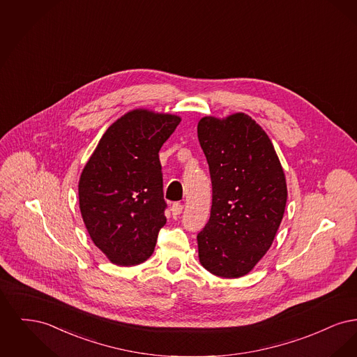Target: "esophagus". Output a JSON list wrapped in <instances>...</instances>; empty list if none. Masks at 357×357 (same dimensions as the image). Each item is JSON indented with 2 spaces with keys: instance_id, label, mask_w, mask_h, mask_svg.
Instances as JSON below:
<instances>
[{
  "instance_id": "1",
  "label": "esophagus",
  "mask_w": 357,
  "mask_h": 357,
  "mask_svg": "<svg viewBox=\"0 0 357 357\" xmlns=\"http://www.w3.org/2000/svg\"><path fill=\"white\" fill-rule=\"evenodd\" d=\"M182 211H183V204H174L171 206V213H172V215L174 217H178V215H181L182 214Z\"/></svg>"
}]
</instances>
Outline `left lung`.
<instances>
[{"label":"left lung","instance_id":"8db88e82","mask_svg":"<svg viewBox=\"0 0 357 357\" xmlns=\"http://www.w3.org/2000/svg\"><path fill=\"white\" fill-rule=\"evenodd\" d=\"M198 139L208 163L213 204L198 233L199 261L223 278L250 272L282 221L288 190L272 140L245 114L204 116Z\"/></svg>","mask_w":357,"mask_h":357}]
</instances>
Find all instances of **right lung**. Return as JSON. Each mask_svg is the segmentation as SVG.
<instances>
[{"mask_svg":"<svg viewBox=\"0 0 357 357\" xmlns=\"http://www.w3.org/2000/svg\"><path fill=\"white\" fill-rule=\"evenodd\" d=\"M181 118L134 109L102 136L79 181V204L93 243L120 266L153 255L166 225L159 150Z\"/></svg>","mask_w":357,"mask_h":357,"instance_id":"1","label":"right lung"}]
</instances>
